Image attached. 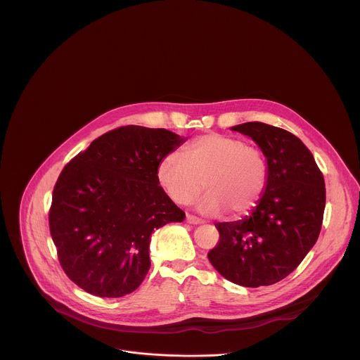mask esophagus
Returning <instances> with one entry per match:
<instances>
[{
    "instance_id": "1",
    "label": "esophagus",
    "mask_w": 360,
    "mask_h": 360,
    "mask_svg": "<svg viewBox=\"0 0 360 360\" xmlns=\"http://www.w3.org/2000/svg\"><path fill=\"white\" fill-rule=\"evenodd\" d=\"M186 222L191 224V225H200L202 224V221L199 218H196L193 215H189V214H186Z\"/></svg>"
}]
</instances>
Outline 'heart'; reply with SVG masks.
<instances>
[{
    "label": "heart",
    "mask_w": 360,
    "mask_h": 360,
    "mask_svg": "<svg viewBox=\"0 0 360 360\" xmlns=\"http://www.w3.org/2000/svg\"><path fill=\"white\" fill-rule=\"evenodd\" d=\"M157 178L175 203H189L203 188L208 189L198 210L217 217L229 211L233 217L252 211L268 184V164L262 152L245 141L207 134L192 139L182 152H171L160 161Z\"/></svg>",
    "instance_id": "obj_1"
}]
</instances>
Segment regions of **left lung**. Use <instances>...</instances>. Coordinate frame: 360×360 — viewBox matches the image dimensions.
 Returning a JSON list of instances; mask_svg holds the SVG:
<instances>
[{
  "mask_svg": "<svg viewBox=\"0 0 360 360\" xmlns=\"http://www.w3.org/2000/svg\"><path fill=\"white\" fill-rule=\"evenodd\" d=\"M231 129L261 148L268 184L246 218L215 225L219 243L208 259L232 283L274 285L293 272L318 240L326 202L323 175L312 152L282 128L246 122Z\"/></svg>",
  "mask_w": 360,
  "mask_h": 360,
  "instance_id": "1",
  "label": "left lung"
}]
</instances>
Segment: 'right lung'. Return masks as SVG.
<instances>
[{"label":"right lung","mask_w":360,"mask_h":360,"mask_svg":"<svg viewBox=\"0 0 360 360\" xmlns=\"http://www.w3.org/2000/svg\"><path fill=\"white\" fill-rule=\"evenodd\" d=\"M186 138L168 129L121 127L101 135L63 169L49 231L68 278L85 292L121 297L146 276L152 232L182 222L157 168Z\"/></svg>","instance_id":"obj_1"}]
</instances>
